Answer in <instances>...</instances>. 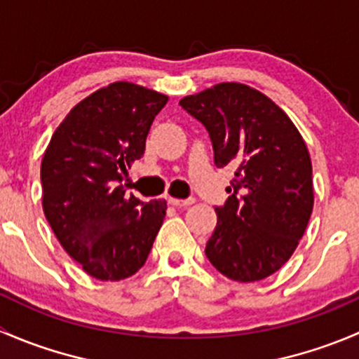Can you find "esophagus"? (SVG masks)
<instances>
[{"label":"esophagus","mask_w":359,"mask_h":359,"mask_svg":"<svg viewBox=\"0 0 359 359\" xmlns=\"http://www.w3.org/2000/svg\"><path fill=\"white\" fill-rule=\"evenodd\" d=\"M168 203L173 206H179V208H187V206H191L194 203L193 198H189V200H177V198H168Z\"/></svg>","instance_id":"1"}]
</instances>
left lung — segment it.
I'll return each mask as SVG.
<instances>
[{
  "label": "left lung",
  "instance_id": "left-lung-1",
  "mask_svg": "<svg viewBox=\"0 0 359 359\" xmlns=\"http://www.w3.org/2000/svg\"><path fill=\"white\" fill-rule=\"evenodd\" d=\"M205 125L217 168L234 179L205 253L229 280L252 283L281 269L313 213V165L280 106L243 83H219L180 100Z\"/></svg>",
  "mask_w": 359,
  "mask_h": 359
}]
</instances>
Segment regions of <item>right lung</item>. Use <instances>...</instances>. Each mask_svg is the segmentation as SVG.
<instances>
[{"label": "right lung", "instance_id": "add662e5", "mask_svg": "<svg viewBox=\"0 0 359 359\" xmlns=\"http://www.w3.org/2000/svg\"><path fill=\"white\" fill-rule=\"evenodd\" d=\"M168 97L114 81L76 104L57 126L41 161L43 212L64 250L100 281H119L146 264L166 213L144 205L126 184L133 161Z\"/></svg>", "mask_w": 359, "mask_h": 359}]
</instances>
